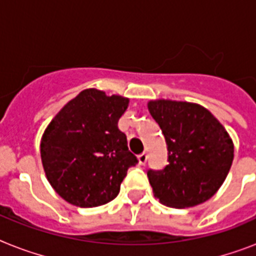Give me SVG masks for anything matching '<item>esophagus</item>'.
<instances>
[{
  "instance_id": "34e87169",
  "label": "esophagus",
  "mask_w": 256,
  "mask_h": 256,
  "mask_svg": "<svg viewBox=\"0 0 256 256\" xmlns=\"http://www.w3.org/2000/svg\"><path fill=\"white\" fill-rule=\"evenodd\" d=\"M138 162H140V164H146V162H148V154L146 152H142V154H140L138 156Z\"/></svg>"
}]
</instances>
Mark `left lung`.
Segmentation results:
<instances>
[{"mask_svg": "<svg viewBox=\"0 0 256 256\" xmlns=\"http://www.w3.org/2000/svg\"><path fill=\"white\" fill-rule=\"evenodd\" d=\"M148 108L162 128L168 152L166 168L148 171L154 196L175 208L206 202L232 164L234 144L228 132L198 104L156 100Z\"/></svg>", "mask_w": 256, "mask_h": 256, "instance_id": "obj_1", "label": "left lung"}]
</instances>
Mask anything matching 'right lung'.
Returning <instances> with one entry per match:
<instances>
[{"label": "right lung", "mask_w": 256, "mask_h": 256, "mask_svg": "<svg viewBox=\"0 0 256 256\" xmlns=\"http://www.w3.org/2000/svg\"><path fill=\"white\" fill-rule=\"evenodd\" d=\"M128 106V98L86 88L46 128L41 138L42 166L66 202L96 207L118 195L128 168L138 164L118 128Z\"/></svg>", "instance_id": "add662e5"}]
</instances>
